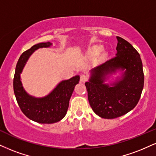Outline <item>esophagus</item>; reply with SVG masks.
<instances>
[{
  "label": "esophagus",
  "instance_id": "34e87169",
  "mask_svg": "<svg viewBox=\"0 0 156 156\" xmlns=\"http://www.w3.org/2000/svg\"><path fill=\"white\" fill-rule=\"evenodd\" d=\"M87 80H88V77H87V75L82 74V75H81V76H80V82H87Z\"/></svg>",
  "mask_w": 156,
  "mask_h": 156
}]
</instances>
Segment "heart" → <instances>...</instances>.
Instances as JSON below:
<instances>
[{
  "mask_svg": "<svg viewBox=\"0 0 156 156\" xmlns=\"http://www.w3.org/2000/svg\"><path fill=\"white\" fill-rule=\"evenodd\" d=\"M100 51H101V48H95L92 50V53H93V54H96V53H98Z\"/></svg>",
  "mask_w": 156,
  "mask_h": 156,
  "instance_id": "heart-1",
  "label": "heart"
}]
</instances>
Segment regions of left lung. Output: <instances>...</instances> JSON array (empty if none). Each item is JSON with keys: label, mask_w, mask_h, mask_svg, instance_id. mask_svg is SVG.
Segmentation results:
<instances>
[{"label": "left lung", "mask_w": 156, "mask_h": 156, "mask_svg": "<svg viewBox=\"0 0 156 156\" xmlns=\"http://www.w3.org/2000/svg\"><path fill=\"white\" fill-rule=\"evenodd\" d=\"M116 56L91 70L85 82L88 101L93 111L103 119H115L137 105L144 87L143 63L139 53L126 40L116 37ZM125 70L121 80L109 86L105 76L116 70Z\"/></svg>", "instance_id": "obj_1"}]
</instances>
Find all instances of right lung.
Wrapping results in <instances>:
<instances>
[{
    "label": "right lung",
    "instance_id": "add662e5",
    "mask_svg": "<svg viewBox=\"0 0 156 156\" xmlns=\"http://www.w3.org/2000/svg\"><path fill=\"white\" fill-rule=\"evenodd\" d=\"M51 45L50 42L38 43L24 51L19 58L13 77V91L19 108L27 118L40 124H53L66 116L69 100L75 85L80 81L78 75L61 81L49 95L40 98L27 93L20 80V74L25 63L34 51L40 48H48Z\"/></svg>",
    "mask_w": 156,
    "mask_h": 156
}]
</instances>
